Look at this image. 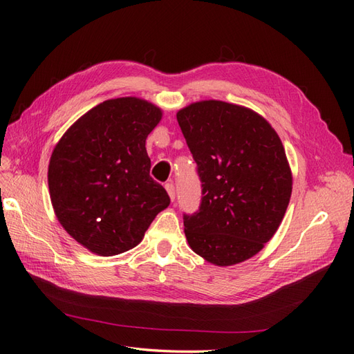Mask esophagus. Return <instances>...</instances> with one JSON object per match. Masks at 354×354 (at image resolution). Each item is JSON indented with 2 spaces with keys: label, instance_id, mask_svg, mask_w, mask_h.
<instances>
[{
  "label": "esophagus",
  "instance_id": "34e87169",
  "mask_svg": "<svg viewBox=\"0 0 354 354\" xmlns=\"http://www.w3.org/2000/svg\"><path fill=\"white\" fill-rule=\"evenodd\" d=\"M165 189H167V192H168L169 199L174 201V199H176V187H174V185H173V183H167V185H165Z\"/></svg>",
  "mask_w": 354,
  "mask_h": 354
}]
</instances>
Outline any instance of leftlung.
Segmentation results:
<instances>
[{"instance_id":"1","label":"left lung","mask_w":354,"mask_h":354,"mask_svg":"<svg viewBox=\"0 0 354 354\" xmlns=\"http://www.w3.org/2000/svg\"><path fill=\"white\" fill-rule=\"evenodd\" d=\"M202 183L199 211L185 216L192 251L214 266L259 254L279 229L292 192L283 145L261 115L202 100L177 112Z\"/></svg>"}]
</instances>
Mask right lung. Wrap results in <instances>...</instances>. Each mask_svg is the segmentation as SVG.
Listing matches in <instances>:
<instances>
[{"instance_id":"right-lung-1","label":"right lung","mask_w":354,"mask_h":354,"mask_svg":"<svg viewBox=\"0 0 354 354\" xmlns=\"http://www.w3.org/2000/svg\"><path fill=\"white\" fill-rule=\"evenodd\" d=\"M162 111L138 97L104 100L75 121L53 149L48 189L62 227L90 252L112 257L134 248L167 190L149 176L146 138Z\"/></svg>"}]
</instances>
